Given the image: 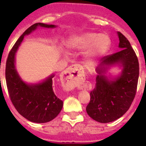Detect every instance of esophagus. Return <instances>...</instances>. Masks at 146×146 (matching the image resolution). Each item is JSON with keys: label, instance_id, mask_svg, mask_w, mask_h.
Wrapping results in <instances>:
<instances>
[{"label": "esophagus", "instance_id": "obj_1", "mask_svg": "<svg viewBox=\"0 0 146 146\" xmlns=\"http://www.w3.org/2000/svg\"><path fill=\"white\" fill-rule=\"evenodd\" d=\"M64 88L70 91L74 88H82L85 80L84 72L80 65L75 64L67 68L63 73Z\"/></svg>", "mask_w": 146, "mask_h": 146}]
</instances>
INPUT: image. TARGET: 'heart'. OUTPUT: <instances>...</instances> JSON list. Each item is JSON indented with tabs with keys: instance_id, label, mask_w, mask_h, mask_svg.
Masks as SVG:
<instances>
[{
	"instance_id": "1",
	"label": "heart",
	"mask_w": 146,
	"mask_h": 146,
	"mask_svg": "<svg viewBox=\"0 0 146 146\" xmlns=\"http://www.w3.org/2000/svg\"><path fill=\"white\" fill-rule=\"evenodd\" d=\"M111 44L110 38L106 34L96 33H85L74 36L69 41L70 48L76 50H83L88 48L85 52V57L93 59L104 55L109 50Z\"/></svg>"
}]
</instances>
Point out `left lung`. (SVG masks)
I'll use <instances>...</instances> for the list:
<instances>
[{
  "mask_svg": "<svg viewBox=\"0 0 146 146\" xmlns=\"http://www.w3.org/2000/svg\"><path fill=\"white\" fill-rule=\"evenodd\" d=\"M119 52L106 55L96 68V86L90 93L86 107L89 116L100 123H109L121 118L131 106L135 97L139 77V62L129 40L121 32ZM118 64L123 67L121 75L109 81L104 75L106 67Z\"/></svg>",
  "mask_w": 146,
  "mask_h": 146,
  "instance_id": "left-lung-1",
  "label": "left lung"
}]
</instances>
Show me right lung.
<instances>
[{"mask_svg": "<svg viewBox=\"0 0 146 146\" xmlns=\"http://www.w3.org/2000/svg\"><path fill=\"white\" fill-rule=\"evenodd\" d=\"M55 28L54 25L35 23L28 28L10 50L6 64V81L13 105L21 115L34 123H46L52 121L60 113L63 101L56 96L52 89L54 74L38 84L23 82L15 69V54L25 35L37 27Z\"/></svg>", "mask_w": 146, "mask_h": 146, "instance_id": "obj_1", "label": "right lung"}]
</instances>
